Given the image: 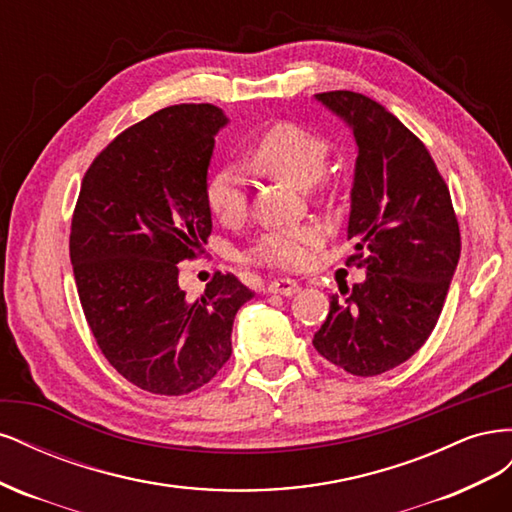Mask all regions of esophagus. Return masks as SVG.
Instances as JSON below:
<instances>
[{
	"mask_svg": "<svg viewBox=\"0 0 512 512\" xmlns=\"http://www.w3.org/2000/svg\"><path fill=\"white\" fill-rule=\"evenodd\" d=\"M269 292L284 294V297H288V294L299 292V284L294 282V280H290V277H277V280H273L269 284Z\"/></svg>",
	"mask_w": 512,
	"mask_h": 512,
	"instance_id": "obj_1",
	"label": "esophagus"
}]
</instances>
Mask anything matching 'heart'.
<instances>
[{
    "label": "heart",
    "mask_w": 512,
    "mask_h": 512,
    "mask_svg": "<svg viewBox=\"0 0 512 512\" xmlns=\"http://www.w3.org/2000/svg\"><path fill=\"white\" fill-rule=\"evenodd\" d=\"M329 153L327 138L290 121L273 123L250 147L252 162L258 168L297 188H307L322 177ZM205 205L215 220L228 226L245 218L247 190L237 170L220 168L209 175L205 181ZM320 239L318 226L275 228L256 241L247 258L256 265L303 269L312 262Z\"/></svg>",
    "instance_id": "obj_1"
}]
</instances>
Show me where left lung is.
Returning a JSON list of instances; mask_svg holds the SVG:
<instances>
[{
	"instance_id": "1",
	"label": "left lung",
	"mask_w": 512,
	"mask_h": 512,
	"mask_svg": "<svg viewBox=\"0 0 512 512\" xmlns=\"http://www.w3.org/2000/svg\"><path fill=\"white\" fill-rule=\"evenodd\" d=\"M316 98L352 128L356 158L348 265L363 284L331 297L314 348L352 376H378L421 348L440 318L461 254L451 192L421 138L354 91Z\"/></svg>"
}]
</instances>
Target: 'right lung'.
<instances>
[{"label": "right lung", "instance_id": "1", "mask_svg": "<svg viewBox=\"0 0 512 512\" xmlns=\"http://www.w3.org/2000/svg\"><path fill=\"white\" fill-rule=\"evenodd\" d=\"M226 121L213 104H175L134 123L91 162L72 213L89 329L117 374L153 395H188L218 374L239 307L254 297L220 271L198 299L179 288V262L211 235L205 181Z\"/></svg>", "mask_w": 512, "mask_h": 512}]
</instances>
